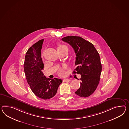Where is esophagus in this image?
<instances>
[{
    "mask_svg": "<svg viewBox=\"0 0 129 129\" xmlns=\"http://www.w3.org/2000/svg\"><path fill=\"white\" fill-rule=\"evenodd\" d=\"M63 81L64 82H69V81H71V80L69 79H63Z\"/></svg>",
    "mask_w": 129,
    "mask_h": 129,
    "instance_id": "34e87169",
    "label": "esophagus"
}]
</instances>
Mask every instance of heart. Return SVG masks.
Returning a JSON list of instances; mask_svg holds the SVG:
<instances>
[{"label":"heart","instance_id":"b5f03b06","mask_svg":"<svg viewBox=\"0 0 129 129\" xmlns=\"http://www.w3.org/2000/svg\"><path fill=\"white\" fill-rule=\"evenodd\" d=\"M66 47L67 48V47L64 45H60L58 47L57 49H62V48H65ZM66 67L65 66H63V67H60L58 70V74L60 75V76H63L64 74V69H65Z\"/></svg>","mask_w":129,"mask_h":129}]
</instances>
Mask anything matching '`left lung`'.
I'll list each match as a JSON object with an SVG mask.
<instances>
[{
  "label": "left lung",
  "mask_w": 129,
  "mask_h": 129,
  "mask_svg": "<svg viewBox=\"0 0 129 129\" xmlns=\"http://www.w3.org/2000/svg\"><path fill=\"white\" fill-rule=\"evenodd\" d=\"M62 40L73 47L76 55L77 67L73 73L81 75V82L75 93L81 97H88L99 83L102 69L99 54L92 43L81 37L68 36Z\"/></svg>",
  "instance_id": "8db88e82"
}]
</instances>
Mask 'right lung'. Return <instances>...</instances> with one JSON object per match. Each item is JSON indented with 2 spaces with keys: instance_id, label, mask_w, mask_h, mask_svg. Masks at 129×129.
<instances>
[{
  "instance_id": "1",
  "label": "right lung",
  "mask_w": 129,
  "mask_h": 129,
  "mask_svg": "<svg viewBox=\"0 0 129 129\" xmlns=\"http://www.w3.org/2000/svg\"><path fill=\"white\" fill-rule=\"evenodd\" d=\"M43 40H39L27 50L24 70L27 83L34 93L41 99L47 100L56 95L62 80L47 78L43 74L44 64L41 57Z\"/></svg>"
}]
</instances>
